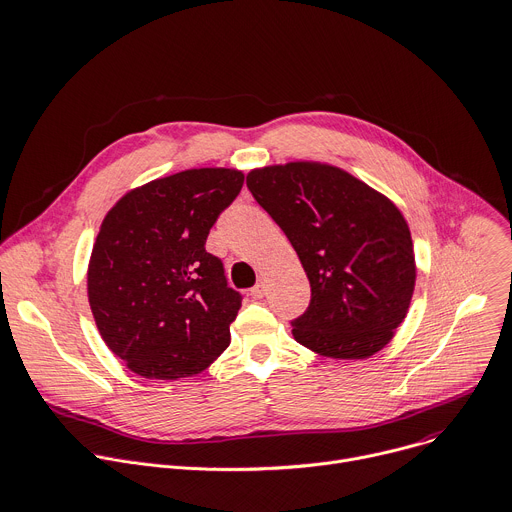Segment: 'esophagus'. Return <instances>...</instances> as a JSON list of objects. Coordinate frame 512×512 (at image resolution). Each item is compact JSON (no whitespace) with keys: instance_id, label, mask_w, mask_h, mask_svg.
<instances>
[{"instance_id":"esophagus-1","label":"esophagus","mask_w":512,"mask_h":512,"mask_svg":"<svg viewBox=\"0 0 512 512\" xmlns=\"http://www.w3.org/2000/svg\"><path fill=\"white\" fill-rule=\"evenodd\" d=\"M254 299H262L264 295H266V287H264V282H258V285L252 289V293H250Z\"/></svg>"}]
</instances>
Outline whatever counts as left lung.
I'll return each instance as SVG.
<instances>
[{
	"instance_id": "obj_1",
	"label": "left lung",
	"mask_w": 512,
	"mask_h": 512,
	"mask_svg": "<svg viewBox=\"0 0 512 512\" xmlns=\"http://www.w3.org/2000/svg\"><path fill=\"white\" fill-rule=\"evenodd\" d=\"M246 183L309 278V309L293 321L297 342L333 360H366L386 348L417 280L401 209L348 170L317 160L252 168Z\"/></svg>"
}]
</instances>
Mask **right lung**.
Listing matches in <instances>:
<instances>
[{
  "label": "right lung",
  "mask_w": 512,
  "mask_h": 512,
  "mask_svg": "<svg viewBox=\"0 0 512 512\" xmlns=\"http://www.w3.org/2000/svg\"><path fill=\"white\" fill-rule=\"evenodd\" d=\"M242 185L238 168H189L130 189L105 213L87 297L105 346L134 374L195 376L230 346L242 297L205 240Z\"/></svg>",
  "instance_id": "right-lung-1"
}]
</instances>
